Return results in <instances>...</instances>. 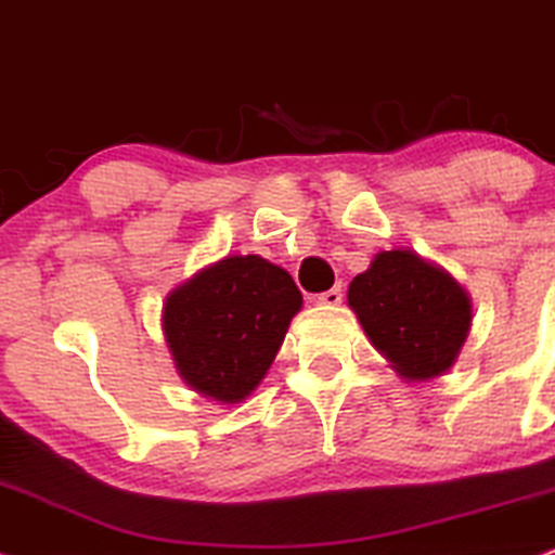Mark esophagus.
I'll use <instances>...</instances> for the list:
<instances>
[{"label": "esophagus", "mask_w": 555, "mask_h": 555, "mask_svg": "<svg viewBox=\"0 0 555 555\" xmlns=\"http://www.w3.org/2000/svg\"><path fill=\"white\" fill-rule=\"evenodd\" d=\"M340 301H343V288H340V285H337V288H330V291L319 293V296H317V304H322V306H337Z\"/></svg>", "instance_id": "34e87169"}]
</instances>
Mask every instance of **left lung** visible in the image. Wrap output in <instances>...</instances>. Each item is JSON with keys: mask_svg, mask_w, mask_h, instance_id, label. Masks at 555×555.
I'll use <instances>...</instances> for the list:
<instances>
[{"mask_svg": "<svg viewBox=\"0 0 555 555\" xmlns=\"http://www.w3.org/2000/svg\"><path fill=\"white\" fill-rule=\"evenodd\" d=\"M348 304L374 348L410 382L444 374L473 322L457 280L405 249L376 254L350 283Z\"/></svg>", "mask_w": 555, "mask_h": 555, "instance_id": "1", "label": "left lung"}]
</instances>
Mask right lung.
Returning a JSON list of instances; mask_svg holds the SVG:
<instances>
[{
  "instance_id": "1",
  "label": "right lung",
  "mask_w": 555,
  "mask_h": 555,
  "mask_svg": "<svg viewBox=\"0 0 555 555\" xmlns=\"http://www.w3.org/2000/svg\"><path fill=\"white\" fill-rule=\"evenodd\" d=\"M301 304L288 272L257 254L205 267L163 306V332L181 379L218 402L249 397Z\"/></svg>"
}]
</instances>
